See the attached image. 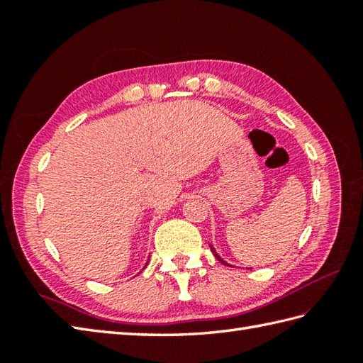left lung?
<instances>
[{
	"label": "left lung",
	"mask_w": 363,
	"mask_h": 363,
	"mask_svg": "<svg viewBox=\"0 0 363 363\" xmlns=\"http://www.w3.org/2000/svg\"><path fill=\"white\" fill-rule=\"evenodd\" d=\"M211 250H212V252H213V256H215V257H217V259H218V260L221 262V264H223V265H229V264H226V262H225V260H223V259H221V257L218 256V254H217V251H215V250H213V246H212V245H211ZM229 267H230V265H229Z\"/></svg>",
	"instance_id": "8db88e82"
}]
</instances>
